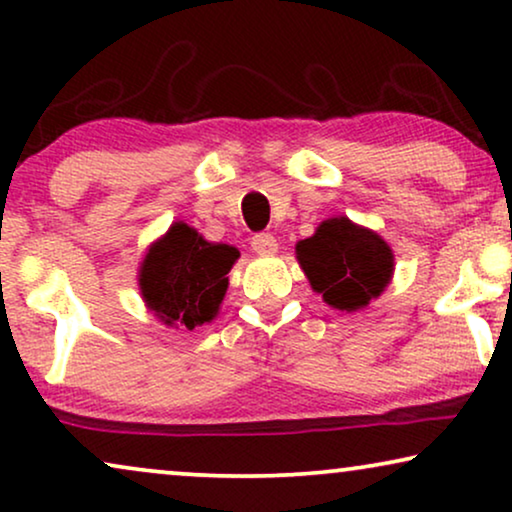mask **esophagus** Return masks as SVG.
Here are the masks:
<instances>
[{"instance_id":"1","label":"esophagus","mask_w":512,"mask_h":512,"mask_svg":"<svg viewBox=\"0 0 512 512\" xmlns=\"http://www.w3.org/2000/svg\"><path fill=\"white\" fill-rule=\"evenodd\" d=\"M251 247H254L256 254H261V256L277 254V240L270 233L254 235V240H251Z\"/></svg>"}]
</instances>
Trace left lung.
Masks as SVG:
<instances>
[{
    "mask_svg": "<svg viewBox=\"0 0 512 512\" xmlns=\"http://www.w3.org/2000/svg\"><path fill=\"white\" fill-rule=\"evenodd\" d=\"M300 268L312 289L335 310L356 312L380 296L394 275V254L373 230L347 216L326 219L317 233L296 244Z\"/></svg>",
    "mask_w": 512,
    "mask_h": 512,
    "instance_id": "1",
    "label": "left lung"
}]
</instances>
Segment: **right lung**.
Segmentation results:
<instances>
[{
  "instance_id": "add662e5",
  "label": "right lung",
  "mask_w": 512,
  "mask_h": 512,
  "mask_svg": "<svg viewBox=\"0 0 512 512\" xmlns=\"http://www.w3.org/2000/svg\"><path fill=\"white\" fill-rule=\"evenodd\" d=\"M240 258L230 244L207 242L186 223H172L170 230L151 244L139 268V289L151 312L167 326L188 331L212 321L219 314L228 289V272Z\"/></svg>"
}]
</instances>
